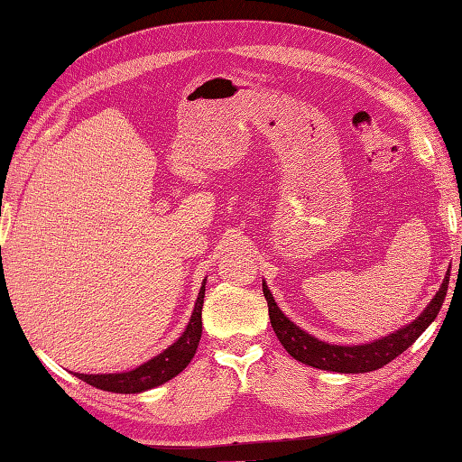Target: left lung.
Returning <instances> with one entry per match:
<instances>
[{
	"label": "left lung",
	"instance_id": "left-lung-1",
	"mask_svg": "<svg viewBox=\"0 0 462 462\" xmlns=\"http://www.w3.org/2000/svg\"><path fill=\"white\" fill-rule=\"evenodd\" d=\"M448 276L450 273H447L439 291L435 293V298L430 300L429 306L417 319L411 321L409 326H403L401 329L389 333L385 337L363 343V346H331V343L319 341L318 337L310 336L308 331L300 329L296 323L283 316V311L278 308V303L273 300L272 291L268 290L266 282H262V290L268 301L272 328L276 331L283 349H286L293 359L323 371L367 373L387 365L389 361H393L397 356H401V353L413 346L420 333L435 321L447 296Z\"/></svg>",
	"mask_w": 462,
	"mask_h": 462
}]
</instances>
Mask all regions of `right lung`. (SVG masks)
<instances>
[{
    "instance_id": "1",
    "label": "right lung",
    "mask_w": 462,
    "mask_h": 462,
    "mask_svg": "<svg viewBox=\"0 0 462 462\" xmlns=\"http://www.w3.org/2000/svg\"><path fill=\"white\" fill-rule=\"evenodd\" d=\"M204 286L194 303V311L190 316L189 326L182 331V336L176 339L171 347H166L159 356L149 359L143 365L133 371L125 373H101V375H85V373H75L77 377L83 379L89 385L111 391V393H143L152 387H159L162 383L176 377L182 369H186L190 359L194 357L196 347L202 336V303H204Z\"/></svg>"
}]
</instances>
